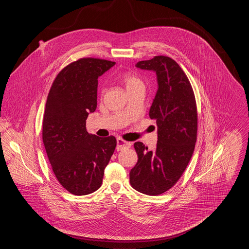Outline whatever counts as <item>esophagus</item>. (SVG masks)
<instances>
[{"label": "esophagus", "mask_w": 249, "mask_h": 249, "mask_svg": "<svg viewBox=\"0 0 249 249\" xmlns=\"http://www.w3.org/2000/svg\"><path fill=\"white\" fill-rule=\"evenodd\" d=\"M117 150L120 151V150H123V149H126V148H130L132 144V142H127L125 140H123L122 138H118L117 139Z\"/></svg>", "instance_id": "34e87169"}]
</instances>
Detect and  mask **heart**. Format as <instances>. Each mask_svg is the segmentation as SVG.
Returning <instances> with one entry per match:
<instances>
[{"instance_id":"heart-1","label":"heart","mask_w":249,"mask_h":249,"mask_svg":"<svg viewBox=\"0 0 249 249\" xmlns=\"http://www.w3.org/2000/svg\"><path fill=\"white\" fill-rule=\"evenodd\" d=\"M120 79H121L122 83L124 84L127 90H129L130 89H133V88H136V87H139V86H143L142 80L136 74L131 73V72H123L120 75Z\"/></svg>"}]
</instances>
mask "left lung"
Segmentation results:
<instances>
[{
  "label": "left lung",
  "instance_id": "obj_1",
  "mask_svg": "<svg viewBox=\"0 0 249 249\" xmlns=\"http://www.w3.org/2000/svg\"><path fill=\"white\" fill-rule=\"evenodd\" d=\"M136 67L157 74L159 89L149 117L158 126V142L153 150L134 142L138 160L130 182L134 190L156 196L173 188L190 162L197 140V106L190 80L176 60L155 56Z\"/></svg>",
  "mask_w": 249,
  "mask_h": 249
}]
</instances>
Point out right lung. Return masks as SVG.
<instances>
[{
    "instance_id": "1",
    "label": "right lung",
    "mask_w": 249,
    "mask_h": 249,
    "mask_svg": "<svg viewBox=\"0 0 249 249\" xmlns=\"http://www.w3.org/2000/svg\"><path fill=\"white\" fill-rule=\"evenodd\" d=\"M116 64L97 58L77 59L52 84L43 119V142L59 184L73 195L98 190L115 151L114 136L99 137L86 129L97 107L98 77Z\"/></svg>"
}]
</instances>
